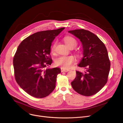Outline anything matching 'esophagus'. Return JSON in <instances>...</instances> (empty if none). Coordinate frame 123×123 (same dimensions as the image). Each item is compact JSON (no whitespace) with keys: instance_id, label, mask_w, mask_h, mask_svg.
<instances>
[{"instance_id":"34e87169","label":"esophagus","mask_w":123,"mask_h":123,"mask_svg":"<svg viewBox=\"0 0 123 123\" xmlns=\"http://www.w3.org/2000/svg\"><path fill=\"white\" fill-rule=\"evenodd\" d=\"M61 72H68V71H69L70 70L64 69V68H61Z\"/></svg>"}]
</instances>
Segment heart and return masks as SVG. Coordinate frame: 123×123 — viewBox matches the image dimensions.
Listing matches in <instances>:
<instances>
[{
	"mask_svg": "<svg viewBox=\"0 0 123 123\" xmlns=\"http://www.w3.org/2000/svg\"><path fill=\"white\" fill-rule=\"evenodd\" d=\"M64 40L66 44L70 48L73 49L77 45V41L75 39L71 36H67L64 37ZM56 43H54L51 47V51L53 52L56 47ZM75 53L79 56L80 54L79 52L75 51ZM75 61L74 57L73 56H60L57 57L55 60V64L56 66H61L64 69L69 68L72 63Z\"/></svg>",
	"mask_w": 123,
	"mask_h": 123,
	"instance_id": "b5f03b06",
	"label": "heart"
}]
</instances>
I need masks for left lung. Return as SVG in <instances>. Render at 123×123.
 <instances>
[{
  "instance_id": "left-lung-1",
  "label": "left lung",
  "mask_w": 123,
  "mask_h": 123,
  "mask_svg": "<svg viewBox=\"0 0 123 123\" xmlns=\"http://www.w3.org/2000/svg\"><path fill=\"white\" fill-rule=\"evenodd\" d=\"M68 32L82 42L83 57L78 66L86 69L84 73L76 71L72 87L80 95L92 96L101 90L108 81L111 63L107 48L97 36L88 30L81 29Z\"/></svg>"
}]
</instances>
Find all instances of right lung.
Masks as SVG:
<instances>
[{
	"label": "right lung",
	"instance_id": "1",
	"mask_svg": "<svg viewBox=\"0 0 123 123\" xmlns=\"http://www.w3.org/2000/svg\"><path fill=\"white\" fill-rule=\"evenodd\" d=\"M65 27L36 32L27 37L18 46L13 58L15 79L27 94L43 98L53 92L60 69H46L52 60L51 44Z\"/></svg>",
	"mask_w": 123,
	"mask_h": 123
}]
</instances>
